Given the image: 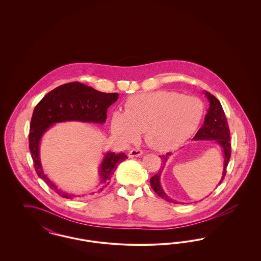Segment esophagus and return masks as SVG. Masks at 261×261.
<instances>
[{"mask_svg": "<svg viewBox=\"0 0 261 261\" xmlns=\"http://www.w3.org/2000/svg\"><path fill=\"white\" fill-rule=\"evenodd\" d=\"M143 154V151L141 149H131L128 153L129 158L133 159V158H138V156H141Z\"/></svg>", "mask_w": 261, "mask_h": 261, "instance_id": "obj_1", "label": "esophagus"}]
</instances>
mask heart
Listing matches in <instances>:
<instances>
[{"instance_id": "obj_1", "label": "heart", "mask_w": 261, "mask_h": 261, "mask_svg": "<svg viewBox=\"0 0 261 261\" xmlns=\"http://www.w3.org/2000/svg\"><path fill=\"white\" fill-rule=\"evenodd\" d=\"M203 103L196 97L155 91L130 97L125 111L112 112V135L121 143L136 141L141 131L151 149H175L192 136L203 117Z\"/></svg>"}]
</instances>
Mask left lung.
<instances>
[{"label": "left lung", "mask_w": 261, "mask_h": 261, "mask_svg": "<svg viewBox=\"0 0 261 261\" xmlns=\"http://www.w3.org/2000/svg\"><path fill=\"white\" fill-rule=\"evenodd\" d=\"M203 94L205 95L206 99L210 101V108L207 110V113L205 114L203 124L200 127L198 133L196 136L193 138L194 141H199V140H211L214 143H216L220 149L222 150L223 153V171H222V176L221 179L218 183V185L221 184L223 181L224 177L226 175V168L228 165V162L231 156V144H230V130L229 126L227 123V119L224 113L223 109L219 100L216 99L213 95H211L210 92L204 91ZM171 152H168L166 154L160 155L162 159V170H160L154 176H152L149 180L150 186L152 190L163 199H165L168 202L172 203H179L178 201L171 199L168 197V195L165 194V192L162 189V184H161V177H162L163 168L165 167V164L168 161L169 156L171 155ZM183 204V202H182Z\"/></svg>", "instance_id": "8db88e82"}]
</instances>
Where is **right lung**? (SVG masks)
<instances>
[{
    "instance_id": "add662e5",
    "label": "right lung",
    "mask_w": 261,
    "mask_h": 261,
    "mask_svg": "<svg viewBox=\"0 0 261 261\" xmlns=\"http://www.w3.org/2000/svg\"><path fill=\"white\" fill-rule=\"evenodd\" d=\"M117 93H102L79 82L63 84L49 92L39 101L34 109L30 123L29 149L38 176L45 183L65 199L84 197L87 194L74 195L62 191L44 172L40 161V143L44 134L53 125L66 121H79L103 124L107 119L108 109L118 99ZM124 152L108 151L99 167V184L96 191L89 195L100 193L111 183L112 175L117 166L124 162Z\"/></svg>"
}]
</instances>
